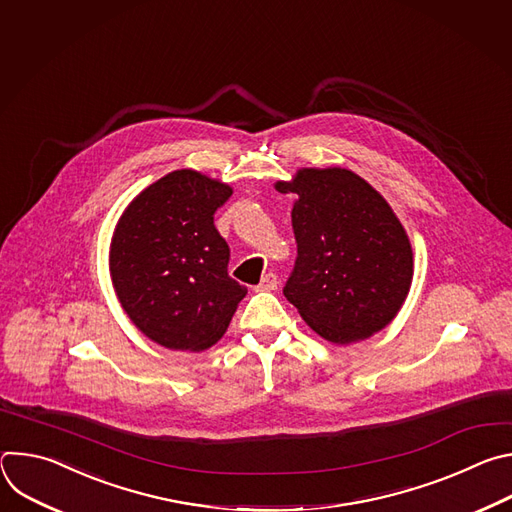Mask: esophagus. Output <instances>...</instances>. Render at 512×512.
Returning <instances> with one entry per match:
<instances>
[{
	"label": "esophagus",
	"instance_id": "esophagus-1",
	"mask_svg": "<svg viewBox=\"0 0 512 512\" xmlns=\"http://www.w3.org/2000/svg\"><path fill=\"white\" fill-rule=\"evenodd\" d=\"M277 283H279V281H277V275H275L273 271H269V273H265V275L261 277L257 289H261V291H271V289L277 287Z\"/></svg>",
	"mask_w": 512,
	"mask_h": 512
}]
</instances>
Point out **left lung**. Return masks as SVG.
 Masks as SVG:
<instances>
[{
	"mask_svg": "<svg viewBox=\"0 0 512 512\" xmlns=\"http://www.w3.org/2000/svg\"><path fill=\"white\" fill-rule=\"evenodd\" d=\"M291 227L298 243L283 296L306 324L334 344H350L385 328L403 306L413 277L405 229L387 200L342 168L300 170Z\"/></svg>",
	"mask_w": 512,
	"mask_h": 512,
	"instance_id": "obj_1",
	"label": "left lung"
}]
</instances>
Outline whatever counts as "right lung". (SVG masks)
Instances as JSON below:
<instances>
[{"instance_id":"right-lung-1","label":"right lung","mask_w":512,"mask_h":512,"mask_svg":"<svg viewBox=\"0 0 512 512\" xmlns=\"http://www.w3.org/2000/svg\"><path fill=\"white\" fill-rule=\"evenodd\" d=\"M233 190L194 170L145 188L123 212L111 243V279L131 322L174 350L221 338L247 287L229 275L231 249L214 212Z\"/></svg>"}]
</instances>
